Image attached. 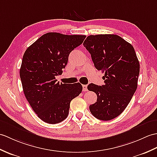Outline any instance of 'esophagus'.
<instances>
[{
  "label": "esophagus",
  "mask_w": 157,
  "mask_h": 157,
  "mask_svg": "<svg viewBox=\"0 0 157 157\" xmlns=\"http://www.w3.org/2000/svg\"><path fill=\"white\" fill-rule=\"evenodd\" d=\"M83 92H87V85H83Z\"/></svg>",
  "instance_id": "esophagus-1"
}]
</instances>
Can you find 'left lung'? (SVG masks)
Instances as JSON below:
<instances>
[{"label":"left lung","mask_w":157,"mask_h":157,"mask_svg":"<svg viewBox=\"0 0 157 157\" xmlns=\"http://www.w3.org/2000/svg\"><path fill=\"white\" fill-rule=\"evenodd\" d=\"M83 45L95 67L105 73L104 85L87 86L97 95V101L90 105V110L99 120L114 119L125 110L137 88L140 64L135 51L116 35H90Z\"/></svg>","instance_id":"8db88e82"}]
</instances>
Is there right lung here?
Segmentation results:
<instances>
[{
    "label": "right lung",
    "instance_id": "right-lung-1",
    "mask_svg": "<svg viewBox=\"0 0 157 157\" xmlns=\"http://www.w3.org/2000/svg\"><path fill=\"white\" fill-rule=\"evenodd\" d=\"M85 35L47 33L25 51L20 69L23 92L38 117L57 124L67 117L71 101L82 91L81 83L57 82L70 53L83 43Z\"/></svg>",
    "mask_w": 157,
    "mask_h": 157
}]
</instances>
